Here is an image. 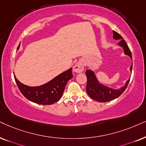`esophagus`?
I'll return each instance as SVG.
<instances>
[{"instance_id": "obj_1", "label": "esophagus", "mask_w": 146, "mask_h": 146, "mask_svg": "<svg viewBox=\"0 0 146 146\" xmlns=\"http://www.w3.org/2000/svg\"><path fill=\"white\" fill-rule=\"evenodd\" d=\"M84 64L80 61L75 64L74 67H73V71H74L75 73H82V72L84 71Z\"/></svg>"}]
</instances>
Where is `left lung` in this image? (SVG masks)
<instances>
[{
    "label": "left lung",
    "instance_id": "obj_1",
    "mask_svg": "<svg viewBox=\"0 0 146 146\" xmlns=\"http://www.w3.org/2000/svg\"><path fill=\"white\" fill-rule=\"evenodd\" d=\"M113 38L114 40H121L118 44L124 50L125 54L128 55L131 58V59H132L131 52L126 42L122 38V36L119 34H118L117 32H116L115 31H113ZM132 66L133 63L130 67L131 72L132 71ZM86 74L87 79H88L86 86L87 93L91 98L99 102H108V101L112 100L120 96L127 88L130 80V79L127 80L125 86L121 87L120 89L115 90L101 84L97 79L93 71L87 70L86 71Z\"/></svg>",
    "mask_w": 146,
    "mask_h": 146
}]
</instances>
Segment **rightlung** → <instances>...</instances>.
Instances as JSON below:
<instances>
[{
  "mask_svg": "<svg viewBox=\"0 0 146 146\" xmlns=\"http://www.w3.org/2000/svg\"><path fill=\"white\" fill-rule=\"evenodd\" d=\"M14 77L20 92L27 100L36 104L50 105L59 100L68 81L73 77V73L71 68L46 84L37 87L27 86L20 82L15 75Z\"/></svg>",
  "mask_w": 146,
  "mask_h": 146,
  "instance_id": "right-lung-1",
  "label": "right lung"
}]
</instances>
